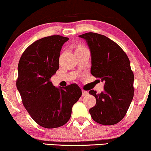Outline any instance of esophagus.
<instances>
[{"instance_id": "34e87169", "label": "esophagus", "mask_w": 151, "mask_h": 151, "mask_svg": "<svg viewBox=\"0 0 151 151\" xmlns=\"http://www.w3.org/2000/svg\"><path fill=\"white\" fill-rule=\"evenodd\" d=\"M88 95V92H87V91H82V95H83V96H86V95Z\"/></svg>"}]
</instances>
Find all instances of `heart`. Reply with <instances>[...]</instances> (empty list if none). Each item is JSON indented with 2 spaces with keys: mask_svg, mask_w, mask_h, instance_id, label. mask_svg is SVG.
<instances>
[{
  "mask_svg": "<svg viewBox=\"0 0 151 151\" xmlns=\"http://www.w3.org/2000/svg\"><path fill=\"white\" fill-rule=\"evenodd\" d=\"M81 47H78V48H81Z\"/></svg>",
  "mask_w": 151,
  "mask_h": 151,
  "instance_id": "heart-1",
  "label": "heart"
}]
</instances>
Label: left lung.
<instances>
[{"instance_id":"8db88e82","label":"left lung","mask_w":151,"mask_h":151,"mask_svg":"<svg viewBox=\"0 0 151 151\" xmlns=\"http://www.w3.org/2000/svg\"><path fill=\"white\" fill-rule=\"evenodd\" d=\"M79 37L86 41L91 51V73L105 82L101 93L89 91L96 99L90 114L101 125H115L125 116L134 96V74L128 57L119 45L106 36L87 33Z\"/></svg>"}]
</instances>
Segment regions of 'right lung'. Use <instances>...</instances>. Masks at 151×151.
<instances>
[{"instance_id":"right-lung-1","label":"right lung","mask_w":151,"mask_h":151,"mask_svg":"<svg viewBox=\"0 0 151 151\" xmlns=\"http://www.w3.org/2000/svg\"><path fill=\"white\" fill-rule=\"evenodd\" d=\"M69 40L51 35L38 40L24 51L18 64L17 88L31 118L45 128H56L69 121L81 90L76 83L56 88L51 78L59 68L62 46Z\"/></svg>"}]
</instances>
